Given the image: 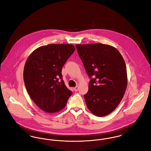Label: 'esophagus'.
I'll return each instance as SVG.
<instances>
[{
	"mask_svg": "<svg viewBox=\"0 0 151 151\" xmlns=\"http://www.w3.org/2000/svg\"><path fill=\"white\" fill-rule=\"evenodd\" d=\"M73 89H74V90L75 91H78V86H76V87L73 88Z\"/></svg>",
	"mask_w": 151,
	"mask_h": 151,
	"instance_id": "1",
	"label": "esophagus"
}]
</instances>
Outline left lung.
Instances as JSON below:
<instances>
[{
	"mask_svg": "<svg viewBox=\"0 0 151 151\" xmlns=\"http://www.w3.org/2000/svg\"><path fill=\"white\" fill-rule=\"evenodd\" d=\"M90 78L84 95L86 106L98 117L107 116L120 103L127 86L124 60L114 47L103 43L76 45Z\"/></svg>",
	"mask_w": 151,
	"mask_h": 151,
	"instance_id": "obj_1",
	"label": "left lung"
}]
</instances>
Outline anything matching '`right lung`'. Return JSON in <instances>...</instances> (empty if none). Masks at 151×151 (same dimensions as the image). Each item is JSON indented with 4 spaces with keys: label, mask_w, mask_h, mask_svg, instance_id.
Masks as SVG:
<instances>
[{
    "label": "right lung",
    "mask_w": 151,
    "mask_h": 151,
    "mask_svg": "<svg viewBox=\"0 0 151 151\" xmlns=\"http://www.w3.org/2000/svg\"><path fill=\"white\" fill-rule=\"evenodd\" d=\"M75 49L69 43L42 46L25 62L23 78L26 89L34 103L45 112L60 111L72 94L62 80V70Z\"/></svg>",
    "instance_id": "add662e5"
}]
</instances>
